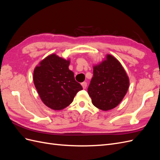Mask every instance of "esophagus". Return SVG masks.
Returning a JSON list of instances; mask_svg holds the SVG:
<instances>
[{"mask_svg": "<svg viewBox=\"0 0 160 160\" xmlns=\"http://www.w3.org/2000/svg\"><path fill=\"white\" fill-rule=\"evenodd\" d=\"M81 85H82V87H83V89H85L87 88V83L86 82H83V83H81Z\"/></svg>", "mask_w": 160, "mask_h": 160, "instance_id": "esophagus-1", "label": "esophagus"}]
</instances>
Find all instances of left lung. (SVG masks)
<instances>
[{
    "mask_svg": "<svg viewBox=\"0 0 160 160\" xmlns=\"http://www.w3.org/2000/svg\"><path fill=\"white\" fill-rule=\"evenodd\" d=\"M93 68V77L88 89L92 103L102 111L117 107L129 88V79L126 71L120 62L109 54Z\"/></svg>",
    "mask_w": 160,
    "mask_h": 160,
    "instance_id": "1",
    "label": "left lung"
}]
</instances>
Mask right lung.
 Listing matches in <instances>:
<instances>
[{
  "label": "right lung",
  "mask_w": 160,
  "mask_h": 160,
  "mask_svg": "<svg viewBox=\"0 0 160 160\" xmlns=\"http://www.w3.org/2000/svg\"><path fill=\"white\" fill-rule=\"evenodd\" d=\"M69 59L51 54L42 59L34 69L33 81L41 99L53 110H62L73 101L83 89L69 70Z\"/></svg>",
  "instance_id": "obj_1"
}]
</instances>
